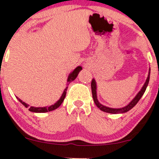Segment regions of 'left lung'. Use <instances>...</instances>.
<instances>
[{"label":"left lung","mask_w":159,"mask_h":159,"mask_svg":"<svg viewBox=\"0 0 159 159\" xmlns=\"http://www.w3.org/2000/svg\"><path fill=\"white\" fill-rule=\"evenodd\" d=\"M150 70L151 69L149 68L148 75L146 78V81H145V84H144V85L142 86V88L141 89L140 91H139V93L136 94L135 97H134L127 105H125V107H122V108H109V107H107L105 106V105H102V104L98 102V97H97V83H96L95 79L93 78L91 84V92H92V97H93V99H94V102L96 105V106H97L99 109L102 110V111H105V112H107V113H111V114H122V113H125V112L129 111V110H131L133 107H134V105L139 102V101L140 100L141 98L142 97V95H143L144 93H145L147 87H148L149 78H150Z\"/></svg>","instance_id":"1"}]
</instances>
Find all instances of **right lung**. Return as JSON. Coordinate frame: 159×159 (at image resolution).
Returning a JSON list of instances; mask_svg holds the SVG:
<instances>
[{"instance_id": "obj_1", "label": "right lung", "mask_w": 159, "mask_h": 159, "mask_svg": "<svg viewBox=\"0 0 159 159\" xmlns=\"http://www.w3.org/2000/svg\"><path fill=\"white\" fill-rule=\"evenodd\" d=\"M82 70V68H81V66H78L76 68H75V70H73L72 72H70L69 74V75H68V79H67V87L65 88V89L63 91V94H62V95L61 96V98H59L58 101H57V102H55V103L54 104V105H51V106H46V107H34V106H31L29 108V105H28L27 103H25V102H23V101L20 100L19 98L17 97V100L19 101V102H20V103L22 104L23 105H25V107H26V108H29V111L31 112H35V113H45V112H48V111H54L55 109H57V108H58L59 106H60L62 104V102H63L64 99H65V96H66V93H67V90H68V85H69V84L70 82H72V81H74V80L75 79V78H77V76H78V73H79L81 70Z\"/></svg>"}]
</instances>
